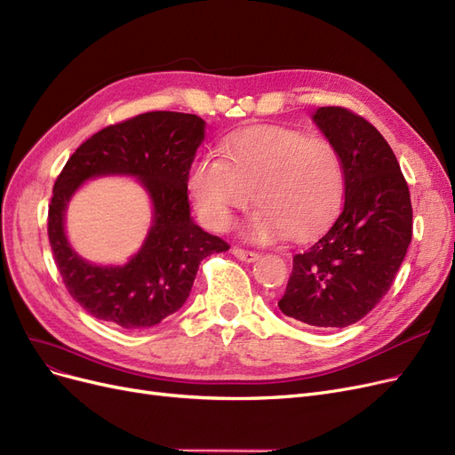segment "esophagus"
<instances>
[{"instance_id": "1", "label": "esophagus", "mask_w": 455, "mask_h": 455, "mask_svg": "<svg viewBox=\"0 0 455 455\" xmlns=\"http://www.w3.org/2000/svg\"><path fill=\"white\" fill-rule=\"evenodd\" d=\"M233 256L237 258V259H241V261H256L258 259V254L256 252H252V250H244V248H241V246H233Z\"/></svg>"}]
</instances>
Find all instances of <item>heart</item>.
Returning <instances> with one entry per match:
<instances>
[{"mask_svg":"<svg viewBox=\"0 0 455 455\" xmlns=\"http://www.w3.org/2000/svg\"><path fill=\"white\" fill-rule=\"evenodd\" d=\"M224 157L201 156L188 175L199 218L212 231L231 228L235 212L258 205L244 226L250 241L286 233L308 239L337 216L344 197L339 150L325 139L284 126H256L231 135Z\"/></svg>","mask_w":455,"mask_h":455,"instance_id":"1","label":"heart"}]
</instances>
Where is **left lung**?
Segmentation results:
<instances>
[{
    "label": "left lung",
    "mask_w": 455,
    "mask_h": 455,
    "mask_svg": "<svg viewBox=\"0 0 455 455\" xmlns=\"http://www.w3.org/2000/svg\"><path fill=\"white\" fill-rule=\"evenodd\" d=\"M315 122L342 158L344 205L320 239L293 256L278 307L315 327H347L380 303L412 239V205L394 150L363 116L320 107Z\"/></svg>",
    "instance_id": "obj_1"
}]
</instances>
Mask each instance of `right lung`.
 <instances>
[{
	"label": "right lung",
	"instance_id": "right-lung-1",
	"mask_svg": "<svg viewBox=\"0 0 455 455\" xmlns=\"http://www.w3.org/2000/svg\"><path fill=\"white\" fill-rule=\"evenodd\" d=\"M203 135L205 122L196 115L145 113L93 133L61 169L49 205V241L69 295L93 318L124 329L160 323L188 299L201 259L229 250L190 216L188 175ZM113 172L141 179L153 199L155 224L124 268H98L70 250L63 212L86 178Z\"/></svg>",
	"mask_w": 455,
	"mask_h": 455
}]
</instances>
